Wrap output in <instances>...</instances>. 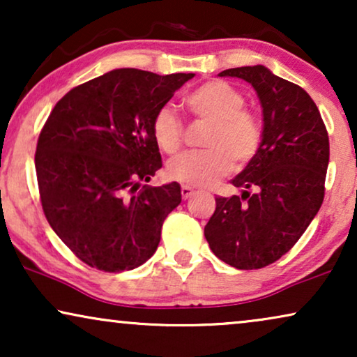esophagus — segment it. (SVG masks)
<instances>
[{
	"label": "esophagus",
	"mask_w": 357,
	"mask_h": 357,
	"mask_svg": "<svg viewBox=\"0 0 357 357\" xmlns=\"http://www.w3.org/2000/svg\"><path fill=\"white\" fill-rule=\"evenodd\" d=\"M180 193H182V198L183 199H188L193 195V188L192 187H187V185H183V187L180 188Z\"/></svg>",
	"instance_id": "1"
}]
</instances>
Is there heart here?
I'll return each mask as SVG.
<instances>
[{
    "label": "heart",
    "mask_w": 357,
    "mask_h": 357,
    "mask_svg": "<svg viewBox=\"0 0 357 357\" xmlns=\"http://www.w3.org/2000/svg\"><path fill=\"white\" fill-rule=\"evenodd\" d=\"M185 104L209 128L203 138L208 149L190 151L167 165L170 178L187 187H209L229 174L232 164L241 169L258 154L263 128L258 116L245 109V97L226 81H209L190 92ZM153 136L164 153L175 154L183 143V121L169 105L160 107L153 119Z\"/></svg>",
    "instance_id": "b5f03b06"
}]
</instances>
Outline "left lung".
<instances>
[{"label":"left lung","mask_w":357,"mask_h":357,"mask_svg":"<svg viewBox=\"0 0 357 357\" xmlns=\"http://www.w3.org/2000/svg\"><path fill=\"white\" fill-rule=\"evenodd\" d=\"M250 82L263 109L258 154L232 180L241 197L216 198L204 226L214 255L237 270H260L291 250L325 197L330 159L326 126L312 97L268 68L219 73Z\"/></svg>","instance_id":"1"}]
</instances>
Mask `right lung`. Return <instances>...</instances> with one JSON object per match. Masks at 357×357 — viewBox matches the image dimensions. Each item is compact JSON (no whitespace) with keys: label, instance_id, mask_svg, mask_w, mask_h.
I'll return each instance as SVG.
<instances>
[{"label":"right lung","instance_id":"add662e5","mask_svg":"<svg viewBox=\"0 0 357 357\" xmlns=\"http://www.w3.org/2000/svg\"><path fill=\"white\" fill-rule=\"evenodd\" d=\"M193 76L121 68L73 87L48 115L36 151L42 209L91 268L120 273L154 255L182 193L177 182L141 187L162 167L151 125Z\"/></svg>","mask_w":357,"mask_h":357}]
</instances>
